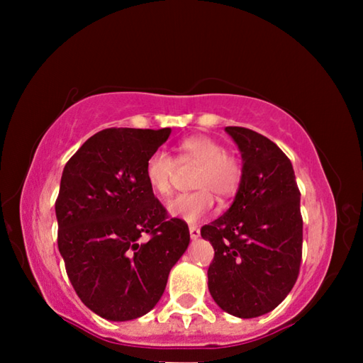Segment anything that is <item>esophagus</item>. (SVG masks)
I'll return each mask as SVG.
<instances>
[{
	"label": "esophagus",
	"instance_id": "obj_1",
	"mask_svg": "<svg viewBox=\"0 0 363 363\" xmlns=\"http://www.w3.org/2000/svg\"><path fill=\"white\" fill-rule=\"evenodd\" d=\"M189 232H190V238H192V240H196V238L200 237V229L196 225H190Z\"/></svg>",
	"mask_w": 363,
	"mask_h": 363
}]
</instances>
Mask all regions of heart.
I'll return each instance as SVG.
<instances>
[{
  "label": "heart",
  "instance_id": "heart-1",
  "mask_svg": "<svg viewBox=\"0 0 363 363\" xmlns=\"http://www.w3.org/2000/svg\"><path fill=\"white\" fill-rule=\"evenodd\" d=\"M177 162L200 164L195 177V187L200 190L176 196L167 208L171 218L187 224L200 223L213 211V192L220 199H227L237 192L242 182L240 162L225 153L224 145L211 138L192 136L184 139L177 147ZM174 174L176 160L169 153L158 150L147 160L145 179L152 192L160 199H168L173 194Z\"/></svg>",
  "mask_w": 363,
  "mask_h": 363
}]
</instances>
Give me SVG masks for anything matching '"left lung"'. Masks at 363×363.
Masks as SVG:
<instances>
[{
  "instance_id": "left-lung-1",
  "label": "left lung",
  "mask_w": 363,
  "mask_h": 363,
  "mask_svg": "<svg viewBox=\"0 0 363 363\" xmlns=\"http://www.w3.org/2000/svg\"><path fill=\"white\" fill-rule=\"evenodd\" d=\"M225 133L242 153V182L223 216L201 227L214 248L208 290L227 314L274 311L296 284L303 218L293 164L277 144L240 126Z\"/></svg>"
}]
</instances>
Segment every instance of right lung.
Wrapping results in <instances>:
<instances>
[{
	"label": "right lung",
	"instance_id": "obj_1",
	"mask_svg": "<svg viewBox=\"0 0 363 363\" xmlns=\"http://www.w3.org/2000/svg\"><path fill=\"white\" fill-rule=\"evenodd\" d=\"M171 128H108L67 162L56 201L57 245L78 298L112 322L143 317L162 298L186 253L189 227L168 218L145 163ZM147 233V242L140 237Z\"/></svg>",
	"mask_w": 363,
	"mask_h": 363
}]
</instances>
